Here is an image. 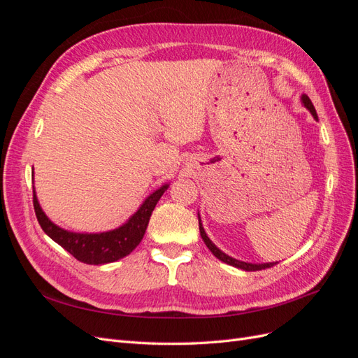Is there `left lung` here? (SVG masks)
I'll return each mask as SVG.
<instances>
[{
  "label": "left lung",
  "mask_w": 358,
  "mask_h": 358,
  "mask_svg": "<svg viewBox=\"0 0 358 358\" xmlns=\"http://www.w3.org/2000/svg\"><path fill=\"white\" fill-rule=\"evenodd\" d=\"M300 100H301L303 106H305L306 109L310 112V115L313 116V119H317V121H318V115H317V112H315V107H313L312 101L309 100V96H308L306 94H301ZM199 227H200V236H201V239L204 241L206 246H208V248L210 249V252H212L216 258L221 259V262L225 263V264H230V266H233V267L242 268V270H245V272H257V270L268 268V267H273V266L276 264V262H275V263H262V264H259V263H246V262H241V259H236V258H233V257H230V255H227L225 252H222L221 249L209 239L208 234H206V231H204V229H203L201 220H200V215H199Z\"/></svg>",
  "instance_id": "left-lung-1"
}]
</instances>
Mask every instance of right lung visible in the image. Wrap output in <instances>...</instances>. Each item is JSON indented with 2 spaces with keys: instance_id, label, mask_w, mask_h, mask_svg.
<instances>
[{
  "instance_id": "obj_1",
  "label": "right lung",
  "mask_w": 358,
  "mask_h": 358,
  "mask_svg": "<svg viewBox=\"0 0 358 358\" xmlns=\"http://www.w3.org/2000/svg\"><path fill=\"white\" fill-rule=\"evenodd\" d=\"M169 185L170 183H164L157 191L149 194L145 201L140 204V208L117 229L101 233H76L61 229L43 212L36 189L32 191L34 192V200L32 201H34V210L40 227L53 242L62 246L79 262L100 266L117 262V259L134 251L143 239L152 210L155 209L162 194L167 191Z\"/></svg>"
}]
</instances>
